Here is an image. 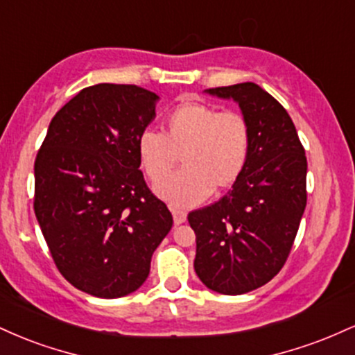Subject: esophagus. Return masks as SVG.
Instances as JSON below:
<instances>
[{"instance_id": "esophagus-1", "label": "esophagus", "mask_w": 355, "mask_h": 355, "mask_svg": "<svg viewBox=\"0 0 355 355\" xmlns=\"http://www.w3.org/2000/svg\"><path fill=\"white\" fill-rule=\"evenodd\" d=\"M172 214H173V222H175V225H180V223H183L187 220V214L183 210H177V209H173L172 210Z\"/></svg>"}]
</instances>
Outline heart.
<instances>
[{
	"mask_svg": "<svg viewBox=\"0 0 355 355\" xmlns=\"http://www.w3.org/2000/svg\"><path fill=\"white\" fill-rule=\"evenodd\" d=\"M250 144V126L239 112L187 101L166 115L164 133L146 130L138 137L137 153L150 180L161 178L182 153L184 168L155 183L153 191L173 209H191L211 190H225L239 180Z\"/></svg>",
	"mask_w": 355,
	"mask_h": 355,
	"instance_id": "1",
	"label": "heart"
}]
</instances>
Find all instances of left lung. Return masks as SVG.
Instances as JSON below:
<instances>
[{"label": "left lung", "mask_w": 355, "mask_h": 355, "mask_svg": "<svg viewBox=\"0 0 355 355\" xmlns=\"http://www.w3.org/2000/svg\"><path fill=\"white\" fill-rule=\"evenodd\" d=\"M234 100L250 126L245 168L229 193L189 214L195 232V272L205 287L240 295L279 274L307 203V158L294 121L259 85L205 89Z\"/></svg>", "instance_id": "8db88e82"}]
</instances>
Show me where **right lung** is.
I'll use <instances>...</instances> for the list:
<instances>
[{"mask_svg": "<svg viewBox=\"0 0 355 355\" xmlns=\"http://www.w3.org/2000/svg\"><path fill=\"white\" fill-rule=\"evenodd\" d=\"M158 100L135 85L81 89L36 155L35 215L53 260L73 287L100 299L138 291L173 225L138 170V137Z\"/></svg>", "mask_w": 355, "mask_h": 355, "instance_id": "obj_1", "label": "right lung"}]
</instances>
